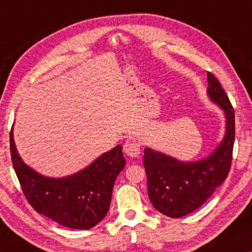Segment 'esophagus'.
<instances>
[{
    "mask_svg": "<svg viewBox=\"0 0 252 252\" xmlns=\"http://www.w3.org/2000/svg\"><path fill=\"white\" fill-rule=\"evenodd\" d=\"M139 151H141V146H139V144L135 141V139H127L125 144H124V152H125L128 157H138Z\"/></svg>",
    "mask_w": 252,
    "mask_h": 252,
    "instance_id": "1",
    "label": "esophagus"
}]
</instances>
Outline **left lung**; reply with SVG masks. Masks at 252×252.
I'll use <instances>...</instances> for the list:
<instances>
[{
	"label": "left lung",
	"mask_w": 252,
	"mask_h": 252,
	"mask_svg": "<svg viewBox=\"0 0 252 252\" xmlns=\"http://www.w3.org/2000/svg\"><path fill=\"white\" fill-rule=\"evenodd\" d=\"M207 82L211 99L226 116L225 138L215 152L205 160L184 163L150 149L144 150L143 163L148 177L149 198L158 212L169 218H183L199 208L224 183L231 169L235 137L234 109L211 72H207Z\"/></svg>",
	"instance_id": "8db88e82"
}]
</instances>
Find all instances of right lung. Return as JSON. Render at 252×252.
Returning a JSON list of instances; mask_svg holds the SVG:
<instances>
[{"label":"right lung","mask_w":252,"mask_h":252,"mask_svg":"<svg viewBox=\"0 0 252 252\" xmlns=\"http://www.w3.org/2000/svg\"><path fill=\"white\" fill-rule=\"evenodd\" d=\"M11 160L23 195L39 214L61 225L89 230L107 215L114 184L125 166L123 146L102 154L82 171L62 179H50L23 163L10 131Z\"/></svg>","instance_id":"1"}]
</instances>
